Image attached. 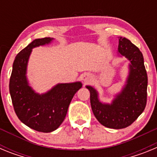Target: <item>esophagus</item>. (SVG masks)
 Masks as SVG:
<instances>
[{"mask_svg":"<svg viewBox=\"0 0 157 157\" xmlns=\"http://www.w3.org/2000/svg\"><path fill=\"white\" fill-rule=\"evenodd\" d=\"M91 79H92V78H91L90 75L85 74V75H83L82 76V81L84 82L85 83L90 82Z\"/></svg>","mask_w":157,"mask_h":157,"instance_id":"esophagus-1","label":"esophagus"}]
</instances>
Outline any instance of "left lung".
Masks as SVG:
<instances>
[{"mask_svg":"<svg viewBox=\"0 0 157 157\" xmlns=\"http://www.w3.org/2000/svg\"><path fill=\"white\" fill-rule=\"evenodd\" d=\"M118 52L130 61L129 75L121 90L111 104L99 101L98 93L90 86V105L100 123L112 129H123L131 125L143 112L147 101L148 77L143 55L138 47L126 37H120Z\"/></svg>","mask_w":157,"mask_h":157,"instance_id":"obj_1","label":"left lung"}]
</instances>
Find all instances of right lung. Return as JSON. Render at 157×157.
Segmentation results:
<instances>
[{"mask_svg":"<svg viewBox=\"0 0 157 157\" xmlns=\"http://www.w3.org/2000/svg\"><path fill=\"white\" fill-rule=\"evenodd\" d=\"M50 37L35 39L21 50L14 60L9 82L12 105L19 120L39 132L56 130L66 117L72 98L82 84L80 82L59 83L45 94H39L29 86L27 67L32 48L49 44Z\"/></svg>","mask_w":157,"mask_h":157,"instance_id":"right-lung-1","label":"right lung"}]
</instances>
